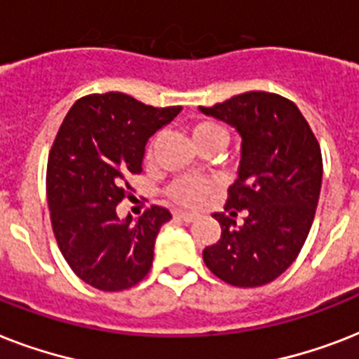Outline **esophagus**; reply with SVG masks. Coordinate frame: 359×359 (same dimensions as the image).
I'll list each match as a JSON object with an SVG mask.
<instances>
[{
	"mask_svg": "<svg viewBox=\"0 0 359 359\" xmlns=\"http://www.w3.org/2000/svg\"><path fill=\"white\" fill-rule=\"evenodd\" d=\"M175 218L180 219V222H184V224H191V222L196 219V214H190V212H175Z\"/></svg>",
	"mask_w": 359,
	"mask_h": 359,
	"instance_id": "1",
	"label": "esophagus"
}]
</instances>
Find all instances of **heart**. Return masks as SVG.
Listing matches in <instances>:
<instances>
[{
	"label": "heart",
	"mask_w": 359,
	"mask_h": 359,
	"mask_svg": "<svg viewBox=\"0 0 359 359\" xmlns=\"http://www.w3.org/2000/svg\"><path fill=\"white\" fill-rule=\"evenodd\" d=\"M214 135H224V128L216 123H199L191 130L194 141L207 140V137H214ZM149 152H151V149H149ZM205 191H207V186L201 184V182L180 180L171 188V197L180 205H196Z\"/></svg>",
	"instance_id": "b5f03b06"
}]
</instances>
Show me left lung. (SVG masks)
I'll list each match as a JSON object with an SVG mask.
<instances>
[{
	"mask_svg": "<svg viewBox=\"0 0 359 359\" xmlns=\"http://www.w3.org/2000/svg\"><path fill=\"white\" fill-rule=\"evenodd\" d=\"M199 111L240 135L229 214H214L222 238L203 250V261L225 283L261 287L294 262L309 235L323 184L320 147L298 106L273 93H244ZM240 210L246 219L236 226Z\"/></svg>",
	"mask_w": 359,
	"mask_h": 359,
	"instance_id": "8db88e82",
	"label": "left lung"
}]
</instances>
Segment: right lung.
<instances>
[{
    "label": "right lung",
    "instance_id": "add662e5",
    "mask_svg": "<svg viewBox=\"0 0 359 359\" xmlns=\"http://www.w3.org/2000/svg\"><path fill=\"white\" fill-rule=\"evenodd\" d=\"M123 93L89 95L70 108L48 158L46 191L53 235L65 261L98 290H123L145 278L158 231L171 219L151 207L121 219L117 205L141 173L147 141L180 114Z\"/></svg>",
    "mask_w": 359,
    "mask_h": 359
}]
</instances>
